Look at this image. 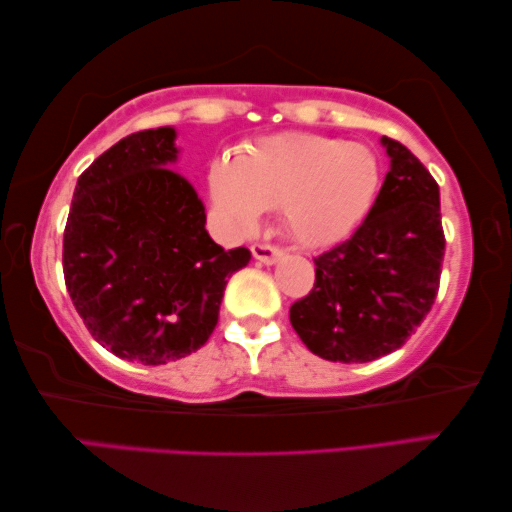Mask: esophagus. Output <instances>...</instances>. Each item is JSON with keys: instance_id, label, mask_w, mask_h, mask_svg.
<instances>
[{"instance_id": "1", "label": "esophagus", "mask_w": 512, "mask_h": 512, "mask_svg": "<svg viewBox=\"0 0 512 512\" xmlns=\"http://www.w3.org/2000/svg\"><path fill=\"white\" fill-rule=\"evenodd\" d=\"M251 254H254L256 261H261L265 265H272L283 256V249L274 247V245H267V242H256V245H251Z\"/></svg>"}]
</instances>
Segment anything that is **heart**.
<instances>
[{
	"mask_svg": "<svg viewBox=\"0 0 512 512\" xmlns=\"http://www.w3.org/2000/svg\"><path fill=\"white\" fill-rule=\"evenodd\" d=\"M381 186V163L363 142L315 133H281L215 163L208 192L220 220L249 231L263 208H281L290 238L326 247L365 220Z\"/></svg>",
	"mask_w": 512,
	"mask_h": 512,
	"instance_id": "heart-1",
	"label": "heart"
}]
</instances>
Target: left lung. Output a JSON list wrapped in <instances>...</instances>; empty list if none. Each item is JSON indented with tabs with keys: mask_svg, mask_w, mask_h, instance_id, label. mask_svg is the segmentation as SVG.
Wrapping results in <instances>:
<instances>
[{
	"mask_svg": "<svg viewBox=\"0 0 512 512\" xmlns=\"http://www.w3.org/2000/svg\"><path fill=\"white\" fill-rule=\"evenodd\" d=\"M390 172L363 224L315 261V286L290 324L315 356L370 363L399 349L440 288L445 231L440 188L408 147L381 138Z\"/></svg>",
	"mask_w": 512,
	"mask_h": 512,
	"instance_id": "obj_1",
	"label": "left lung"
}]
</instances>
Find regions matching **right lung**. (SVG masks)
I'll use <instances>...</instances> for the list:
<instances>
[{"label":"right lung","instance_id":"right-lung-1","mask_svg":"<svg viewBox=\"0 0 512 512\" xmlns=\"http://www.w3.org/2000/svg\"><path fill=\"white\" fill-rule=\"evenodd\" d=\"M172 127L147 129L95 158L74 188L63 233L72 304L99 345L165 365L206 345L231 274L249 263L206 231V208L172 170Z\"/></svg>","mask_w":512,"mask_h":512}]
</instances>
